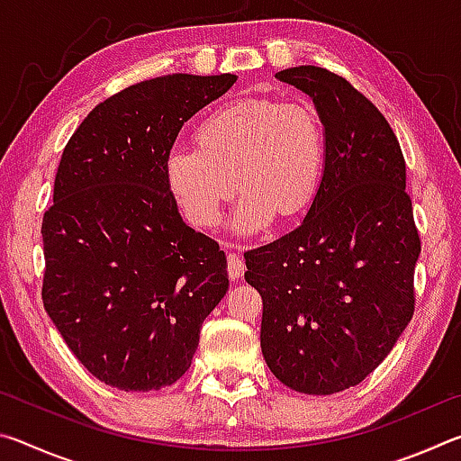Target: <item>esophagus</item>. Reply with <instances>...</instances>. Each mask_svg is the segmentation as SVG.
Segmentation results:
<instances>
[{
  "label": "esophagus",
  "mask_w": 461,
  "mask_h": 461,
  "mask_svg": "<svg viewBox=\"0 0 461 461\" xmlns=\"http://www.w3.org/2000/svg\"><path fill=\"white\" fill-rule=\"evenodd\" d=\"M230 249H236V246H230ZM244 260L240 258V256L236 252H230L228 254V272H230V278L231 280H240L241 276H244Z\"/></svg>",
  "instance_id": "34e87169"
}]
</instances>
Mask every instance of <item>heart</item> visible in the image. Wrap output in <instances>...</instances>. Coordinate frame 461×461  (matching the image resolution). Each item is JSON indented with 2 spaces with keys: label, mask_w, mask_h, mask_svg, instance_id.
Listing matches in <instances>:
<instances>
[{
  "label": "heart",
  "mask_w": 461,
  "mask_h": 461,
  "mask_svg": "<svg viewBox=\"0 0 461 461\" xmlns=\"http://www.w3.org/2000/svg\"><path fill=\"white\" fill-rule=\"evenodd\" d=\"M194 142L197 148L168 152L165 181L183 215L197 228L220 221L236 185L244 194L230 228L241 236L267 230L276 215L301 217L317 199L327 136L311 105L275 97L233 99L197 123Z\"/></svg>",
  "instance_id": "1"
}]
</instances>
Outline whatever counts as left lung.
I'll use <instances>...</instances> for the list:
<instances>
[{
  "mask_svg": "<svg viewBox=\"0 0 461 461\" xmlns=\"http://www.w3.org/2000/svg\"><path fill=\"white\" fill-rule=\"evenodd\" d=\"M276 79L313 99L327 162L305 220L246 252L244 276L262 296L270 372L296 393L333 394L376 370L409 325L420 241L399 140L376 105L321 67Z\"/></svg>",
  "mask_w": 461,
  "mask_h": 461,
  "instance_id": "obj_1",
  "label": "left lung"
}]
</instances>
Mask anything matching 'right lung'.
<instances>
[{
	"mask_svg": "<svg viewBox=\"0 0 461 461\" xmlns=\"http://www.w3.org/2000/svg\"><path fill=\"white\" fill-rule=\"evenodd\" d=\"M236 81L175 73L131 85L62 150L42 220V301L77 360L109 386L176 382L228 293L223 249L183 221L165 160L183 123Z\"/></svg>",
	"mask_w": 461,
	"mask_h": 461,
	"instance_id": "add662e5",
	"label": "right lung"
}]
</instances>
